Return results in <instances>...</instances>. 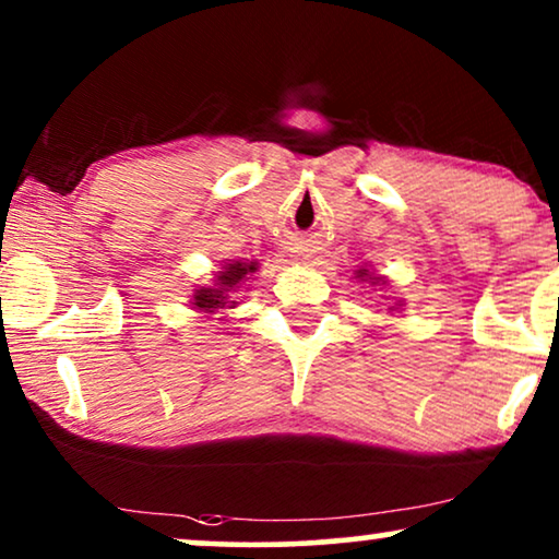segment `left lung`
Listing matches in <instances>:
<instances>
[{
  "mask_svg": "<svg viewBox=\"0 0 559 559\" xmlns=\"http://www.w3.org/2000/svg\"><path fill=\"white\" fill-rule=\"evenodd\" d=\"M361 274H365V272H361ZM361 274H359V277H361Z\"/></svg>",
  "mask_w": 559,
  "mask_h": 559,
  "instance_id": "8db88e82",
  "label": "left lung"
}]
</instances>
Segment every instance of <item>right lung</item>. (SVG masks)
Here are the masks:
<instances>
[{
  "mask_svg": "<svg viewBox=\"0 0 559 559\" xmlns=\"http://www.w3.org/2000/svg\"><path fill=\"white\" fill-rule=\"evenodd\" d=\"M253 270H257L253 264H241V262L230 264L226 272L217 274L215 287L198 289V295H194V306L202 310H210V313H213L215 308H226V302H230V289H234L238 282Z\"/></svg>",
  "mask_w": 559,
  "mask_h": 559,
  "instance_id": "obj_1",
  "label": "right lung"
}]
</instances>
